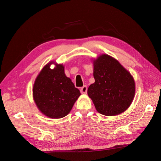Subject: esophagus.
Instances as JSON below:
<instances>
[{
    "instance_id": "esophagus-1",
    "label": "esophagus",
    "mask_w": 161,
    "mask_h": 161,
    "mask_svg": "<svg viewBox=\"0 0 161 161\" xmlns=\"http://www.w3.org/2000/svg\"><path fill=\"white\" fill-rule=\"evenodd\" d=\"M80 91V92H81L82 94L86 93V92H87V86H85V85L83 86L82 87H81Z\"/></svg>"
}]
</instances>
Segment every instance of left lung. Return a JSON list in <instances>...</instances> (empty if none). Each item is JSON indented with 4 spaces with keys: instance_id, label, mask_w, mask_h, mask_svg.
Listing matches in <instances>:
<instances>
[{
    "instance_id": "left-lung-1",
    "label": "left lung",
    "mask_w": 161,
    "mask_h": 161,
    "mask_svg": "<svg viewBox=\"0 0 161 161\" xmlns=\"http://www.w3.org/2000/svg\"><path fill=\"white\" fill-rule=\"evenodd\" d=\"M93 76L95 81L87 93L99 113L116 115L129 108L135 94L134 80L118 60L101 55L94 61Z\"/></svg>"
}]
</instances>
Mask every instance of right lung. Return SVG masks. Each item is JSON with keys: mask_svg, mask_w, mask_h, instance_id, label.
Masks as SVG:
<instances>
[{"mask_svg": "<svg viewBox=\"0 0 161 161\" xmlns=\"http://www.w3.org/2000/svg\"><path fill=\"white\" fill-rule=\"evenodd\" d=\"M51 64L45 66L37 76L33 85V99L42 113L58 119L69 113L80 92L66 76L64 66L56 64L51 69Z\"/></svg>", "mask_w": 161, "mask_h": 161, "instance_id": "add662e5", "label": "right lung"}]
</instances>
